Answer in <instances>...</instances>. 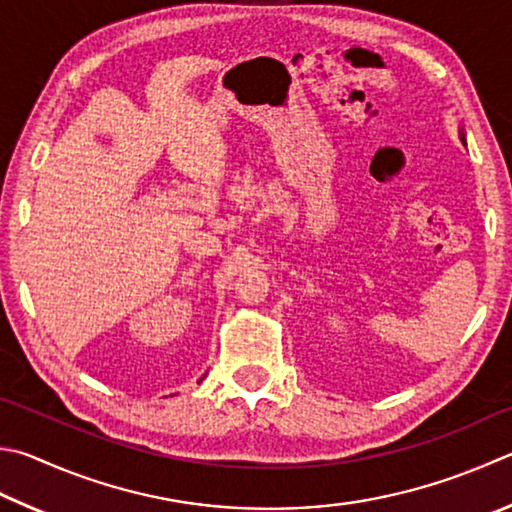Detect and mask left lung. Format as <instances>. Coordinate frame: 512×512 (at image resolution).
<instances>
[{
  "mask_svg": "<svg viewBox=\"0 0 512 512\" xmlns=\"http://www.w3.org/2000/svg\"><path fill=\"white\" fill-rule=\"evenodd\" d=\"M461 138H463V136H461Z\"/></svg>",
  "mask_w": 512,
  "mask_h": 512,
  "instance_id": "8db88e82",
  "label": "left lung"
}]
</instances>
